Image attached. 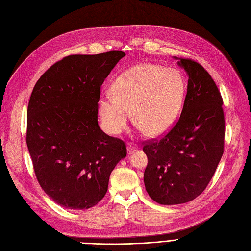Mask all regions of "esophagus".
<instances>
[{
  "label": "esophagus",
  "mask_w": 251,
  "mask_h": 251,
  "mask_svg": "<svg viewBox=\"0 0 251 251\" xmlns=\"http://www.w3.org/2000/svg\"><path fill=\"white\" fill-rule=\"evenodd\" d=\"M136 149H137V146H136L135 143L127 142V151H128V153H131V151H135Z\"/></svg>",
  "instance_id": "1"
}]
</instances>
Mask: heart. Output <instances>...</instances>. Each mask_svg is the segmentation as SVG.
Listing matches in <instances>:
<instances>
[{
	"instance_id": "1",
	"label": "heart",
	"mask_w": 251,
	"mask_h": 251,
	"mask_svg": "<svg viewBox=\"0 0 251 251\" xmlns=\"http://www.w3.org/2000/svg\"><path fill=\"white\" fill-rule=\"evenodd\" d=\"M112 95L100 97L98 112L104 130L125 131L135 112L136 125L149 136L168 132L183 101L185 82L176 69L139 64L121 73L112 85Z\"/></svg>"
}]
</instances>
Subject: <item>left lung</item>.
Here are the masks:
<instances>
[{"instance_id":"8db88e82","label":"left lung","mask_w":251,"mask_h":251,"mask_svg":"<svg viewBox=\"0 0 251 251\" xmlns=\"http://www.w3.org/2000/svg\"><path fill=\"white\" fill-rule=\"evenodd\" d=\"M178 63L188 74L180 117L160 138L142 143L148 156L146 189L163 205L186 203L201 195L224 151L223 100L215 80L194 59L180 57Z\"/></svg>"}]
</instances>
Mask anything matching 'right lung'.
I'll list each match as a JSON object with an SVG mask.
<instances>
[{
  "mask_svg": "<svg viewBox=\"0 0 251 251\" xmlns=\"http://www.w3.org/2000/svg\"><path fill=\"white\" fill-rule=\"evenodd\" d=\"M123 51L73 54L36 81L27 110L26 142L40 185L60 206L88 209L108 191L111 172L126 156L125 141L97 123L100 87Z\"/></svg>",
  "mask_w": 251,
  "mask_h": 251,
  "instance_id": "add662e5",
  "label": "right lung"
}]
</instances>
